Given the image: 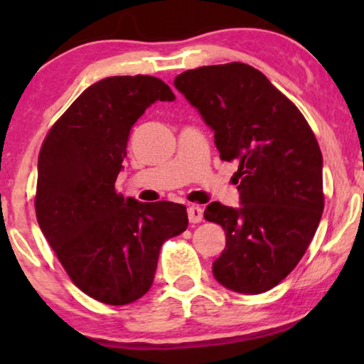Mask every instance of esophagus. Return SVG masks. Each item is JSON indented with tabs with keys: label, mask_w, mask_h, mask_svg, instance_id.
<instances>
[{
	"label": "esophagus",
	"mask_w": 364,
	"mask_h": 364,
	"mask_svg": "<svg viewBox=\"0 0 364 364\" xmlns=\"http://www.w3.org/2000/svg\"><path fill=\"white\" fill-rule=\"evenodd\" d=\"M187 213H188V220H191V223H198L202 220V208L198 205H188Z\"/></svg>",
	"instance_id": "34e87169"
}]
</instances>
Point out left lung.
<instances>
[{"mask_svg":"<svg viewBox=\"0 0 364 364\" xmlns=\"http://www.w3.org/2000/svg\"><path fill=\"white\" fill-rule=\"evenodd\" d=\"M213 131L220 159L237 162L240 205L208 203L203 217L225 230L213 262L228 290L258 295L305 255L323 213V157L315 134L265 74L243 63L191 69L173 79Z\"/></svg>","mask_w":364,"mask_h":364,"instance_id":"obj_1","label":"left lung"}]
</instances>
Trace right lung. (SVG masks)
I'll list each match as a JSON object with an SVG mask.
<instances>
[{
  "mask_svg": "<svg viewBox=\"0 0 364 364\" xmlns=\"http://www.w3.org/2000/svg\"><path fill=\"white\" fill-rule=\"evenodd\" d=\"M172 89L152 76H112L89 86L44 139L36 217L79 290L127 305L151 290L162 243L188 225L186 205L144 203L116 193L129 134Z\"/></svg>",
  "mask_w": 364,
  "mask_h": 364,
  "instance_id": "add662e5",
  "label": "right lung"
}]
</instances>
